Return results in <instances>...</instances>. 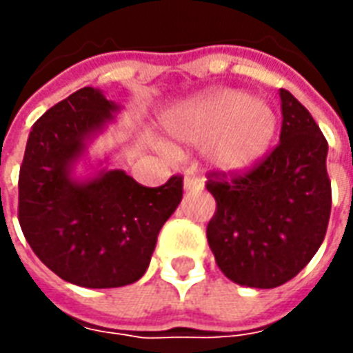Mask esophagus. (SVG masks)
<instances>
[{
	"instance_id": "esophagus-1",
	"label": "esophagus",
	"mask_w": 353,
	"mask_h": 353,
	"mask_svg": "<svg viewBox=\"0 0 353 353\" xmlns=\"http://www.w3.org/2000/svg\"><path fill=\"white\" fill-rule=\"evenodd\" d=\"M183 189L187 192H189V191H199V189H202V181H200V179H196V177L187 176L183 179Z\"/></svg>"
}]
</instances>
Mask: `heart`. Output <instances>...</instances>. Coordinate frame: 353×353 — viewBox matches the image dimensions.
<instances>
[{"mask_svg":"<svg viewBox=\"0 0 353 353\" xmlns=\"http://www.w3.org/2000/svg\"><path fill=\"white\" fill-rule=\"evenodd\" d=\"M170 136L187 145H206L210 168L240 176L259 164L272 145L278 119L268 101L234 88H214L164 117ZM174 157L176 149L162 145Z\"/></svg>","mask_w":353,"mask_h":353,"instance_id":"obj_1","label":"heart"}]
</instances>
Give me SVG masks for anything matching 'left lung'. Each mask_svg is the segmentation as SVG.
Wrapping results in <instances>:
<instances>
[{
	"mask_svg": "<svg viewBox=\"0 0 353 353\" xmlns=\"http://www.w3.org/2000/svg\"><path fill=\"white\" fill-rule=\"evenodd\" d=\"M280 145L250 174H214L206 189L217 212L208 244L238 285L272 289L303 270L325 238L331 215L327 139L310 111L280 88Z\"/></svg>",
	"mask_w": 353,
	"mask_h": 353,
	"instance_id": "8db88e82",
	"label": "left lung"
}]
</instances>
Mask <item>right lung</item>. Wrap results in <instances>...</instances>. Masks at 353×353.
<instances>
[{
    "instance_id": "add662e5",
    "label": "right lung",
    "mask_w": 353,
    "mask_h": 353,
    "mask_svg": "<svg viewBox=\"0 0 353 353\" xmlns=\"http://www.w3.org/2000/svg\"><path fill=\"white\" fill-rule=\"evenodd\" d=\"M121 105L85 87L43 113L19 176V221L28 244L62 280L90 289L138 281L162 225L183 199L181 177L143 187L124 170L90 161L88 145Z\"/></svg>"
}]
</instances>
